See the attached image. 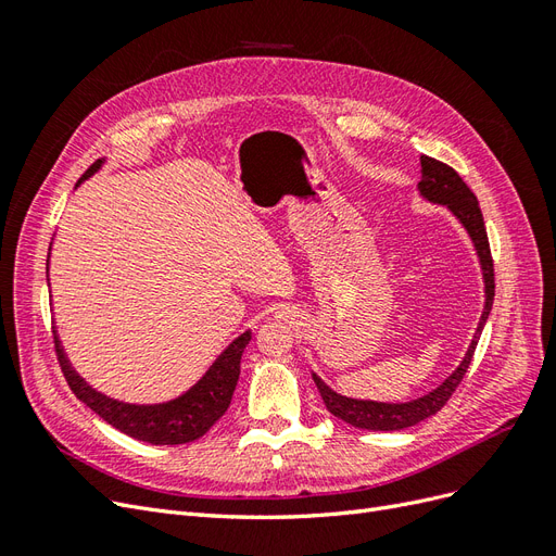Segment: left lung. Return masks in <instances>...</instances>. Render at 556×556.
<instances>
[{"label": "left lung", "instance_id": "obj_1", "mask_svg": "<svg viewBox=\"0 0 556 556\" xmlns=\"http://www.w3.org/2000/svg\"><path fill=\"white\" fill-rule=\"evenodd\" d=\"M422 162V180L417 182V190L425 199L433 201V204H443L447 206L454 215L459 217V223L466 227L468 237L473 239V245L478 250V257L482 264V276H484V311L480 317L478 331L473 336V341L468 345V352L464 362L457 366L454 371L441 387H435L433 392H429L427 396H419L415 401L408 403H378V401H357V399H348L336 394L333 390L319 380L317 376H313L319 396H323L325 406L331 415H336L343 422L359 427V429H368V431H399L413 427L422 419L431 417L439 413L445 403L450 401V396L454 394V390L462 384L470 359H473L476 345L480 341L482 327L490 317L492 304H494V260H492V250H490V239H486V229H484V220H482V211L478 206V197L470 192L468 185L462 180V176L452 169V166L433 160L429 155L419 157Z\"/></svg>", "mask_w": 556, "mask_h": 556}]
</instances>
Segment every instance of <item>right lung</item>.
Segmentation results:
<instances>
[{"label": "right lung", "instance_id": "obj_1", "mask_svg": "<svg viewBox=\"0 0 556 556\" xmlns=\"http://www.w3.org/2000/svg\"><path fill=\"white\" fill-rule=\"evenodd\" d=\"M99 166H102V160H97L78 182L92 176ZM248 343L250 331L241 333L239 339L213 362L206 376L201 378L192 390L169 403H157V406H131V403L113 401L104 394L94 392L92 387L74 371L70 362H66L58 336L55 352L66 384H70L72 392L86 403L92 413L102 417L104 422L137 441H146L153 445H180L201 439V435H204L229 408L231 394L237 390L241 374V355Z\"/></svg>", "mask_w": 556, "mask_h": 556}]
</instances>
